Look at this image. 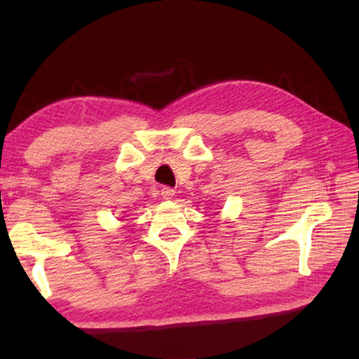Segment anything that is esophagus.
I'll return each mask as SVG.
<instances>
[{
  "instance_id": "34e87169",
  "label": "esophagus",
  "mask_w": 359,
  "mask_h": 359,
  "mask_svg": "<svg viewBox=\"0 0 359 359\" xmlns=\"http://www.w3.org/2000/svg\"><path fill=\"white\" fill-rule=\"evenodd\" d=\"M174 193H175L174 188H171V187H163L161 188V196L165 199H172Z\"/></svg>"
}]
</instances>
